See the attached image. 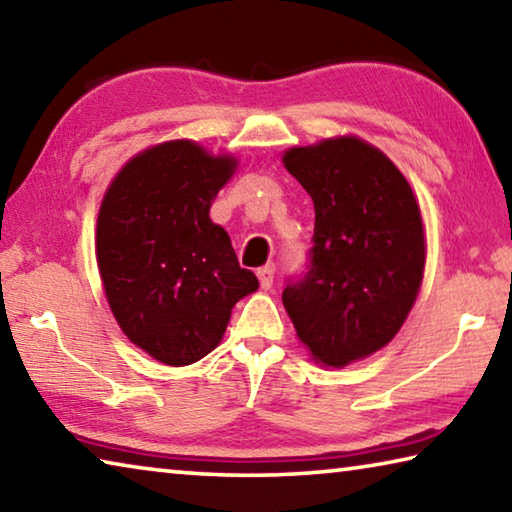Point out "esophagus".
I'll list each match as a JSON object with an SVG mask.
<instances>
[{
	"instance_id": "1",
	"label": "esophagus",
	"mask_w": 512,
	"mask_h": 512,
	"mask_svg": "<svg viewBox=\"0 0 512 512\" xmlns=\"http://www.w3.org/2000/svg\"><path fill=\"white\" fill-rule=\"evenodd\" d=\"M259 277V284H262V289H271L273 287V277H275V266L273 264H266L257 271Z\"/></svg>"
}]
</instances>
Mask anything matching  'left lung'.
<instances>
[{
  "instance_id": "obj_1",
  "label": "left lung",
  "mask_w": 512,
  "mask_h": 512,
  "mask_svg": "<svg viewBox=\"0 0 512 512\" xmlns=\"http://www.w3.org/2000/svg\"><path fill=\"white\" fill-rule=\"evenodd\" d=\"M284 167L314 201L305 271L282 302L325 366L368 357L400 332L424 271L420 207L395 164L357 137L298 146Z\"/></svg>"
}]
</instances>
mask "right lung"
<instances>
[{
  "label": "right lung",
  "mask_w": 512,
  "mask_h": 512,
  "mask_svg": "<svg viewBox=\"0 0 512 512\" xmlns=\"http://www.w3.org/2000/svg\"><path fill=\"white\" fill-rule=\"evenodd\" d=\"M235 167L194 142H164L135 155L101 203L97 262L112 314L167 366L212 352L237 300L259 287L228 232L210 221Z\"/></svg>",
  "instance_id": "obj_1"
}]
</instances>
